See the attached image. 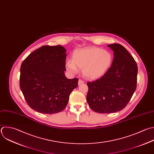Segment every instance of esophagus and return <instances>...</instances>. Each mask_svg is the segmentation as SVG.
I'll return each instance as SVG.
<instances>
[{"instance_id":"34e87169","label":"esophagus","mask_w":154,"mask_h":154,"mask_svg":"<svg viewBox=\"0 0 154 154\" xmlns=\"http://www.w3.org/2000/svg\"><path fill=\"white\" fill-rule=\"evenodd\" d=\"M84 82V81H82V79H79V81H78V85H81V84H83Z\"/></svg>"}]
</instances>
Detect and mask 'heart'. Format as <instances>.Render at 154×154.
I'll list each match as a JSON object with an SVG mask.
<instances>
[{
    "mask_svg": "<svg viewBox=\"0 0 154 154\" xmlns=\"http://www.w3.org/2000/svg\"><path fill=\"white\" fill-rule=\"evenodd\" d=\"M113 62L111 52L97 47L78 49L72 54V61L66 63L67 70L75 73L77 67L83 69L84 75L90 79H97L103 76L110 69Z\"/></svg>",
    "mask_w": 154,
    "mask_h": 154,
    "instance_id": "b5f03b06",
    "label": "heart"
}]
</instances>
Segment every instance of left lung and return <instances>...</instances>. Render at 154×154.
<instances>
[{"label": "left lung", "mask_w": 154, "mask_h": 154, "mask_svg": "<svg viewBox=\"0 0 154 154\" xmlns=\"http://www.w3.org/2000/svg\"><path fill=\"white\" fill-rule=\"evenodd\" d=\"M114 52L112 64L100 78L88 82L87 101L95 112L112 113L123 109L137 87V65L120 44L108 45Z\"/></svg>", "instance_id": "8db88e82"}]
</instances>
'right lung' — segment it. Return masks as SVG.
<instances>
[{
  "instance_id": "1",
  "label": "right lung",
  "mask_w": 154,
  "mask_h": 154,
  "mask_svg": "<svg viewBox=\"0 0 154 154\" xmlns=\"http://www.w3.org/2000/svg\"><path fill=\"white\" fill-rule=\"evenodd\" d=\"M66 50L43 46L29 54L20 67V87L28 105L43 114H54L67 106L78 79H67Z\"/></svg>"
}]
</instances>
